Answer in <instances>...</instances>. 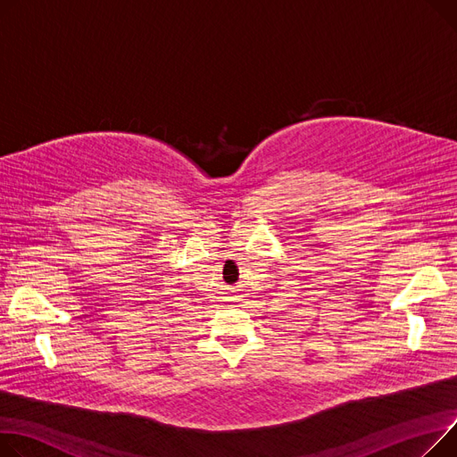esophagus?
<instances>
[{
    "mask_svg": "<svg viewBox=\"0 0 457 457\" xmlns=\"http://www.w3.org/2000/svg\"><path fill=\"white\" fill-rule=\"evenodd\" d=\"M228 301H231V303H235V301H238V299H235V297H229Z\"/></svg>",
    "mask_w": 457,
    "mask_h": 457,
    "instance_id": "obj_1",
    "label": "esophagus"
}]
</instances>
